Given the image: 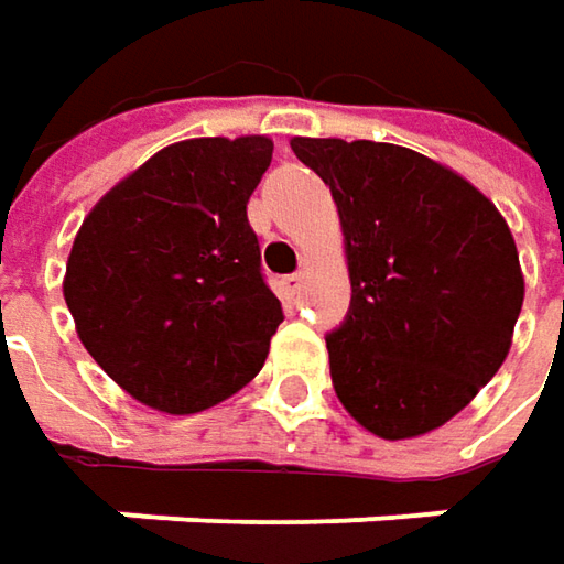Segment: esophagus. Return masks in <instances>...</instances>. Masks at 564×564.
<instances>
[{"label":"esophagus","mask_w":564,"mask_h":564,"mask_svg":"<svg viewBox=\"0 0 564 564\" xmlns=\"http://www.w3.org/2000/svg\"><path fill=\"white\" fill-rule=\"evenodd\" d=\"M279 285H282V292H285V295H297V292L304 289V272H295V275L279 279Z\"/></svg>","instance_id":"obj_1"}]
</instances>
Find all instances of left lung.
I'll list each match as a JSON object with an SVG mask.
<instances>
[{
  "label": "left lung",
  "mask_w": 564,
  "mask_h": 564,
  "mask_svg": "<svg viewBox=\"0 0 564 564\" xmlns=\"http://www.w3.org/2000/svg\"><path fill=\"white\" fill-rule=\"evenodd\" d=\"M292 152L329 186L346 238L333 390L371 435H429L508 358L523 304L511 228L466 177L403 145L295 135Z\"/></svg>",
  "instance_id": "8db88e82"
}]
</instances>
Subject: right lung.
<instances>
[{"mask_svg":"<svg viewBox=\"0 0 564 564\" xmlns=\"http://www.w3.org/2000/svg\"><path fill=\"white\" fill-rule=\"evenodd\" d=\"M269 161V135L174 142L110 186L72 240L75 333L142 406L193 415L260 375L282 304L247 203Z\"/></svg>","mask_w":564,"mask_h":564,"instance_id":"right-lung-1","label":"right lung"}]
</instances>
